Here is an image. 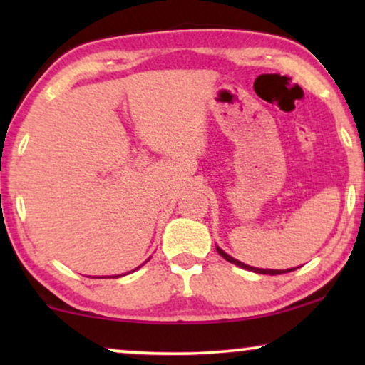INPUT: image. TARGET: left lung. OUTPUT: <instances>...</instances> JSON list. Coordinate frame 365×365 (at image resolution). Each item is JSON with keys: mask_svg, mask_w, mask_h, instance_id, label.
<instances>
[{"mask_svg": "<svg viewBox=\"0 0 365 365\" xmlns=\"http://www.w3.org/2000/svg\"><path fill=\"white\" fill-rule=\"evenodd\" d=\"M217 252H219V256H222L224 259H226L227 262H231V264H236V266H239V267H242V269H247V271H254V272H257V274H269V276H277V274H286V272L296 271V269H297V267H294V269H286V271H276V269H257V267H251V266H246V264L239 262L237 259H234V257L229 256V254L224 252L221 247H217Z\"/></svg>", "mask_w": 365, "mask_h": 365, "instance_id": "obj_1", "label": "left lung"}]
</instances>
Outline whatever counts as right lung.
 <instances>
[{
	"label": "right lung",
	"instance_id": "right-lung-1",
	"mask_svg": "<svg viewBox=\"0 0 365 365\" xmlns=\"http://www.w3.org/2000/svg\"><path fill=\"white\" fill-rule=\"evenodd\" d=\"M113 277H118V276H113Z\"/></svg>",
	"mask_w": 365,
	"mask_h": 365
}]
</instances>
